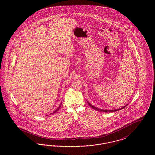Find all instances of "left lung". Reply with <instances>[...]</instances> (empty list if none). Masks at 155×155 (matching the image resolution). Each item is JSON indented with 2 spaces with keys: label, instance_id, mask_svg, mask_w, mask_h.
I'll return each mask as SVG.
<instances>
[{
  "label": "left lung",
  "instance_id": "left-lung-1",
  "mask_svg": "<svg viewBox=\"0 0 155 155\" xmlns=\"http://www.w3.org/2000/svg\"><path fill=\"white\" fill-rule=\"evenodd\" d=\"M88 103L89 105V106L90 107H91L93 109H94V110H95L96 111H101V112H105V113H107V112H114V111H116L120 110H121V109H124V107H125L127 106V104L125 106H124V107H121V109H116V110H103V109H98V108H97L96 107H95V106H92V105H91L90 103H89L88 102Z\"/></svg>",
  "mask_w": 155,
  "mask_h": 155
}]
</instances>
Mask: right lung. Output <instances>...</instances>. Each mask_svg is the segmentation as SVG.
Here are the masks:
<instances>
[{
    "instance_id": "obj_1",
    "label": "right lung",
    "mask_w": 155,
    "mask_h": 155,
    "mask_svg": "<svg viewBox=\"0 0 155 155\" xmlns=\"http://www.w3.org/2000/svg\"><path fill=\"white\" fill-rule=\"evenodd\" d=\"M61 104H60V106H59V107H58V109H56V110L54 111H53V113H51V114H53V113H56V112L57 111L59 110V109H60V107H61Z\"/></svg>"
}]
</instances>
